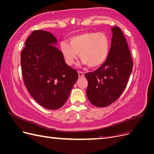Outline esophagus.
Listing matches in <instances>:
<instances>
[{
  "mask_svg": "<svg viewBox=\"0 0 154 154\" xmlns=\"http://www.w3.org/2000/svg\"><path fill=\"white\" fill-rule=\"evenodd\" d=\"M78 75H79V77L80 78H82L84 76V73H83V72H80V71H78Z\"/></svg>",
  "mask_w": 154,
  "mask_h": 154,
  "instance_id": "esophagus-1",
  "label": "esophagus"
}]
</instances>
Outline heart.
Instances as JSON below:
<instances>
[{
    "mask_svg": "<svg viewBox=\"0 0 154 154\" xmlns=\"http://www.w3.org/2000/svg\"><path fill=\"white\" fill-rule=\"evenodd\" d=\"M60 48L69 66L74 63L79 54L83 64L95 68L103 63L108 57L110 40L103 32H85L71 37L69 44L62 42Z\"/></svg>",
    "mask_w": 154,
    "mask_h": 154,
    "instance_id": "b5f03b06",
    "label": "heart"
}]
</instances>
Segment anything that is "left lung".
Here are the masks:
<instances>
[{"instance_id":"8db88e82","label":"left lung","mask_w":154,"mask_h":154,"mask_svg":"<svg viewBox=\"0 0 154 154\" xmlns=\"http://www.w3.org/2000/svg\"><path fill=\"white\" fill-rule=\"evenodd\" d=\"M112 32L111 47L105 62L93 72L85 74L87 96L97 107H105L117 100L127 86L133 62L125 37L119 27Z\"/></svg>"}]
</instances>
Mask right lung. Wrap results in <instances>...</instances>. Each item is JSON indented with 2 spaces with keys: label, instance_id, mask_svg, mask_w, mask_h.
I'll use <instances>...</instances> for the list:
<instances>
[{
  "label": "right lung",
  "instance_id": "1",
  "mask_svg": "<svg viewBox=\"0 0 154 154\" xmlns=\"http://www.w3.org/2000/svg\"><path fill=\"white\" fill-rule=\"evenodd\" d=\"M57 39L51 32L36 30L27 38L21 53V68L25 85L37 103L56 110L67 100L78 78L76 70L66 64L55 45Z\"/></svg>",
  "mask_w": 154,
  "mask_h": 154
}]
</instances>
